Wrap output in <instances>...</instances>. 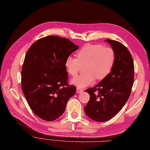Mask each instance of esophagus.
Returning <instances> with one entry per match:
<instances>
[{
	"label": "esophagus",
	"instance_id": "34e87169",
	"mask_svg": "<svg viewBox=\"0 0 150 150\" xmlns=\"http://www.w3.org/2000/svg\"><path fill=\"white\" fill-rule=\"evenodd\" d=\"M76 91H77V93H82V92H83V90L82 89L80 88H77V89H76Z\"/></svg>",
	"mask_w": 150,
	"mask_h": 150
}]
</instances>
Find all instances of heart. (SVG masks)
Wrapping results in <instances>:
<instances>
[{"label": "heart", "instance_id": "b5f03b06", "mask_svg": "<svg viewBox=\"0 0 150 150\" xmlns=\"http://www.w3.org/2000/svg\"><path fill=\"white\" fill-rule=\"evenodd\" d=\"M77 59L68 57L65 66L68 73L75 76L81 67L84 74L74 77L71 83L78 88H83L94 83L96 79L101 81L110 73L115 61L113 48L100 45L88 44L83 46L76 54Z\"/></svg>", "mask_w": 150, "mask_h": 150}]
</instances>
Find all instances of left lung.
Wrapping results in <instances>:
<instances>
[{
    "mask_svg": "<svg viewBox=\"0 0 150 150\" xmlns=\"http://www.w3.org/2000/svg\"><path fill=\"white\" fill-rule=\"evenodd\" d=\"M115 53V61L110 73L91 88H88L90 98L84 111L96 122H106L120 111L129 99L134 83V66L129 50L115 40H105Z\"/></svg>",
    "mask_w": 150,
    "mask_h": 150,
    "instance_id": "obj_1",
    "label": "left lung"
}]
</instances>
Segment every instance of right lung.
I'll use <instances>...</instances> for the list:
<instances>
[{"label": "right lung", "instance_id": "1", "mask_svg": "<svg viewBox=\"0 0 150 150\" xmlns=\"http://www.w3.org/2000/svg\"><path fill=\"white\" fill-rule=\"evenodd\" d=\"M79 49L68 38L47 36L27 51L21 71V87L31 110L47 122L65 112L76 88L68 84L66 59Z\"/></svg>", "mask_w": 150, "mask_h": 150}]
</instances>
